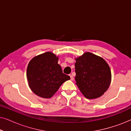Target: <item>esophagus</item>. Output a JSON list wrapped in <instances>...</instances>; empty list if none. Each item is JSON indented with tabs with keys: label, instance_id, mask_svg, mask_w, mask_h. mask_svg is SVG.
I'll use <instances>...</instances> for the list:
<instances>
[{
	"label": "esophagus",
	"instance_id": "obj_1",
	"mask_svg": "<svg viewBox=\"0 0 131 131\" xmlns=\"http://www.w3.org/2000/svg\"><path fill=\"white\" fill-rule=\"evenodd\" d=\"M70 79H71V80H74V78H73V76H72V75H70Z\"/></svg>",
	"mask_w": 131,
	"mask_h": 131
}]
</instances>
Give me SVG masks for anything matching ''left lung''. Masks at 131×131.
<instances>
[{
    "instance_id": "8db88e82",
    "label": "left lung",
    "mask_w": 131,
    "mask_h": 131,
    "mask_svg": "<svg viewBox=\"0 0 131 131\" xmlns=\"http://www.w3.org/2000/svg\"><path fill=\"white\" fill-rule=\"evenodd\" d=\"M75 60V80L80 92L88 99L103 95L112 79L108 64L103 58L88 52Z\"/></svg>"
}]
</instances>
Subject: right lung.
Wrapping results in <instances>:
<instances>
[{"instance_id": "obj_1", "label": "right lung", "mask_w": 131, "mask_h": 131, "mask_svg": "<svg viewBox=\"0 0 131 131\" xmlns=\"http://www.w3.org/2000/svg\"><path fill=\"white\" fill-rule=\"evenodd\" d=\"M58 58L51 52L43 53L31 59L27 69L28 85L36 95L50 98L64 82L70 79L64 74L58 64Z\"/></svg>"}]
</instances>
